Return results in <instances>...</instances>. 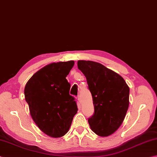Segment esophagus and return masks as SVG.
Returning a JSON list of instances; mask_svg holds the SVG:
<instances>
[{"instance_id":"esophagus-1","label":"esophagus","mask_w":157,"mask_h":157,"mask_svg":"<svg viewBox=\"0 0 157 157\" xmlns=\"http://www.w3.org/2000/svg\"><path fill=\"white\" fill-rule=\"evenodd\" d=\"M78 101H79V103H81V102H82V100H81V97H80V96H78Z\"/></svg>"}]
</instances>
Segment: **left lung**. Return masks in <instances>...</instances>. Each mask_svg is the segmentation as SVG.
Here are the masks:
<instances>
[{
  "mask_svg": "<svg viewBox=\"0 0 157 157\" xmlns=\"http://www.w3.org/2000/svg\"><path fill=\"white\" fill-rule=\"evenodd\" d=\"M78 69L86 78L94 112L88 118L90 128L98 136L114 133L123 122L129 105V88L118 73L99 63L78 60Z\"/></svg>",
  "mask_w": 157,
  "mask_h": 157,
  "instance_id": "left-lung-1",
  "label": "left lung"
}]
</instances>
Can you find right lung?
<instances>
[{"label":"right lung","mask_w":157,"mask_h":157,"mask_svg":"<svg viewBox=\"0 0 157 157\" xmlns=\"http://www.w3.org/2000/svg\"><path fill=\"white\" fill-rule=\"evenodd\" d=\"M73 65V60L48 64L30 78L24 88L33 120L40 130L52 137L64 136L78 112L66 79Z\"/></svg>","instance_id":"add662e5"}]
</instances>
